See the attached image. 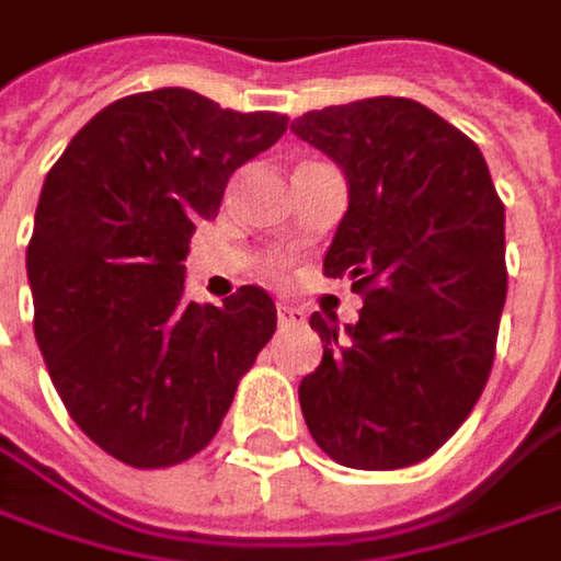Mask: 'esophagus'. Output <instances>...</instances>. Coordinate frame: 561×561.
Instances as JSON below:
<instances>
[{
  "label": "esophagus",
  "mask_w": 561,
  "mask_h": 561,
  "mask_svg": "<svg viewBox=\"0 0 561 561\" xmlns=\"http://www.w3.org/2000/svg\"><path fill=\"white\" fill-rule=\"evenodd\" d=\"M276 317H279L282 327H298V323H305V311L295 308V305H279V308H276Z\"/></svg>",
  "instance_id": "obj_1"
}]
</instances>
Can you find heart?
<instances>
[{
    "instance_id": "heart-1",
    "label": "heart",
    "mask_w": 561,
    "mask_h": 561,
    "mask_svg": "<svg viewBox=\"0 0 561 561\" xmlns=\"http://www.w3.org/2000/svg\"><path fill=\"white\" fill-rule=\"evenodd\" d=\"M266 270H276V263H273V260H270V263H266Z\"/></svg>"
}]
</instances>
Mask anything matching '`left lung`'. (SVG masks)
I'll return each instance as SVG.
<instances>
[{
	"mask_svg": "<svg viewBox=\"0 0 561 561\" xmlns=\"http://www.w3.org/2000/svg\"><path fill=\"white\" fill-rule=\"evenodd\" d=\"M291 129L346 174L323 276H348L365 301L346 333L311 313L323 362L298 387L301 412L336 463L403 470L445 445L489 380L505 203L477 142L410 98L308 111Z\"/></svg>",
	"mask_w": 561,
	"mask_h": 561,
	"instance_id": "8db88e82",
	"label": "left lung"
}]
</instances>
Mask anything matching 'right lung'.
Masks as SVG:
<instances>
[{"instance_id":"obj_1","label":"right lung","mask_w":561,"mask_h":561,"mask_svg":"<svg viewBox=\"0 0 561 561\" xmlns=\"http://www.w3.org/2000/svg\"><path fill=\"white\" fill-rule=\"evenodd\" d=\"M285 126L186 88L142 91L91 116L44 181L27 244L34 336L76 425L136 470L209 445L276 333L256 285L221 308L186 301L183 260L228 178Z\"/></svg>"}]
</instances>
